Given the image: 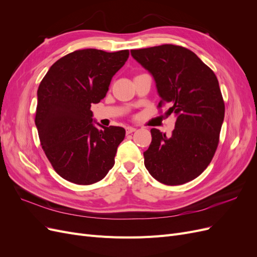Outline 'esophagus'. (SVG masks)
<instances>
[{
  "instance_id": "1",
  "label": "esophagus",
  "mask_w": 257,
  "mask_h": 257,
  "mask_svg": "<svg viewBox=\"0 0 257 257\" xmlns=\"http://www.w3.org/2000/svg\"><path fill=\"white\" fill-rule=\"evenodd\" d=\"M135 131H136V128H135V127H133V126H126V127H125L126 134H132V133H134Z\"/></svg>"
}]
</instances>
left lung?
Listing matches in <instances>:
<instances>
[{"label":"left lung","instance_id":"obj_1","mask_svg":"<svg viewBox=\"0 0 257 257\" xmlns=\"http://www.w3.org/2000/svg\"><path fill=\"white\" fill-rule=\"evenodd\" d=\"M157 82L160 112L177 120L170 136L151 128L152 142L144 152L150 175L166 185L197 178L212 161L220 142L225 105L213 71L182 46L165 44L131 50Z\"/></svg>","mask_w":257,"mask_h":257}]
</instances>
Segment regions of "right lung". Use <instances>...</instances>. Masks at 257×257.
<instances>
[{
    "label": "right lung",
    "instance_id": "1",
    "mask_svg": "<svg viewBox=\"0 0 257 257\" xmlns=\"http://www.w3.org/2000/svg\"><path fill=\"white\" fill-rule=\"evenodd\" d=\"M128 56V50H76L53 63L40 83L35 124L41 145L56 173L69 182L93 184L114 165L125 130L96 128L91 104L105 97Z\"/></svg>",
    "mask_w": 257,
    "mask_h": 257
}]
</instances>
